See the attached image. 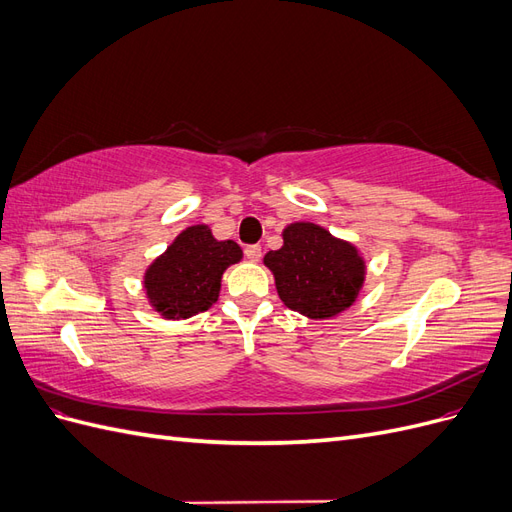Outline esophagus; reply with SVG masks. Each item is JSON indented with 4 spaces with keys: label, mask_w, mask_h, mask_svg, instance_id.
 I'll return each mask as SVG.
<instances>
[{
    "label": "esophagus",
    "mask_w": 512,
    "mask_h": 512,
    "mask_svg": "<svg viewBox=\"0 0 512 512\" xmlns=\"http://www.w3.org/2000/svg\"><path fill=\"white\" fill-rule=\"evenodd\" d=\"M260 256H262L260 245H247V247H245V258H247V260L258 262V260H260Z\"/></svg>",
    "instance_id": "esophagus-1"
}]
</instances>
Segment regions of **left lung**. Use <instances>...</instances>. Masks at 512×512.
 Masks as SVG:
<instances>
[{"mask_svg": "<svg viewBox=\"0 0 512 512\" xmlns=\"http://www.w3.org/2000/svg\"><path fill=\"white\" fill-rule=\"evenodd\" d=\"M284 245L265 256L280 299L292 312L324 320L348 309L365 282V260L356 247L312 222H294Z\"/></svg>", "mask_w": 512, "mask_h": 512, "instance_id": "8db88e82", "label": "left lung"}]
</instances>
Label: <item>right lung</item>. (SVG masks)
<instances>
[{
    "label": "right lung",
    "instance_id": "1",
    "mask_svg": "<svg viewBox=\"0 0 512 512\" xmlns=\"http://www.w3.org/2000/svg\"><path fill=\"white\" fill-rule=\"evenodd\" d=\"M241 256L235 241H218L209 226L185 228L145 271L151 307L168 320L207 312L220 297L224 271Z\"/></svg>",
    "mask_w": 512,
    "mask_h": 512
}]
</instances>
